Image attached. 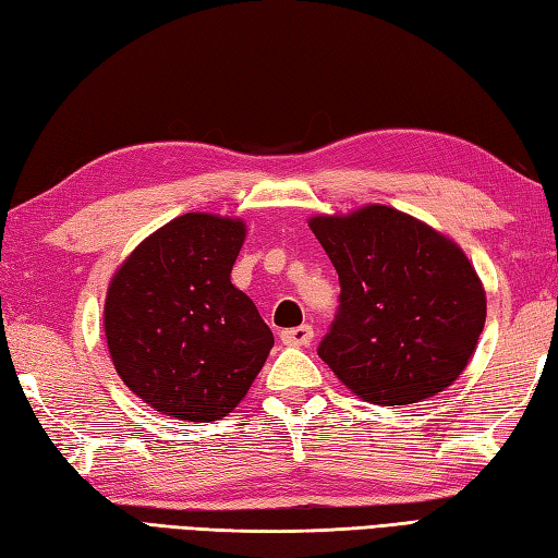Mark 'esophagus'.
I'll use <instances>...</instances> for the list:
<instances>
[{"mask_svg":"<svg viewBox=\"0 0 558 558\" xmlns=\"http://www.w3.org/2000/svg\"><path fill=\"white\" fill-rule=\"evenodd\" d=\"M280 340L290 348H304L314 340V328L306 326V324L298 326V328H288V330H282V333H280Z\"/></svg>","mask_w":558,"mask_h":558,"instance_id":"1","label":"esophagus"}]
</instances>
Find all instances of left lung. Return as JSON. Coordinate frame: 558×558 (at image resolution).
<instances>
[{
  "label": "left lung",
  "instance_id": "left-lung-1",
  "mask_svg": "<svg viewBox=\"0 0 558 558\" xmlns=\"http://www.w3.org/2000/svg\"><path fill=\"white\" fill-rule=\"evenodd\" d=\"M310 228L340 280L338 316L318 345L340 381L384 408L420 402L453 384L487 318V294L465 252L381 204L314 216Z\"/></svg>",
  "mask_w": 558,
  "mask_h": 558
}]
</instances>
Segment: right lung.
Here are the masks:
<instances>
[{
	"label": "right lung",
	"instance_id": "add662e5",
	"mask_svg": "<svg viewBox=\"0 0 558 558\" xmlns=\"http://www.w3.org/2000/svg\"><path fill=\"white\" fill-rule=\"evenodd\" d=\"M244 236L240 218L184 213L110 280L102 322L114 369L168 417H228L272 348L254 302L230 282Z\"/></svg>",
	"mask_w": 558,
	"mask_h": 558
}]
</instances>
